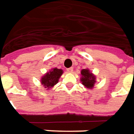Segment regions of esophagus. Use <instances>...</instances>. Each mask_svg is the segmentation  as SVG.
<instances>
[{"label": "esophagus", "instance_id": "obj_1", "mask_svg": "<svg viewBox=\"0 0 134 134\" xmlns=\"http://www.w3.org/2000/svg\"><path fill=\"white\" fill-rule=\"evenodd\" d=\"M73 70H74L73 68H69V69H67V71L69 73H71L73 72Z\"/></svg>", "mask_w": 134, "mask_h": 134}]
</instances>
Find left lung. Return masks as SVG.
<instances>
[{
  "mask_svg": "<svg viewBox=\"0 0 134 134\" xmlns=\"http://www.w3.org/2000/svg\"><path fill=\"white\" fill-rule=\"evenodd\" d=\"M81 82L84 86L91 89L93 88L96 82V76L89 71V69H82L81 71Z\"/></svg>",
  "mask_w": 134,
  "mask_h": 134,
  "instance_id": "obj_1",
  "label": "left lung"
}]
</instances>
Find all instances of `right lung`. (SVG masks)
Here are the masks:
<instances>
[{
	"label": "right lung",
	"instance_id": "obj_1",
	"mask_svg": "<svg viewBox=\"0 0 134 134\" xmlns=\"http://www.w3.org/2000/svg\"><path fill=\"white\" fill-rule=\"evenodd\" d=\"M63 71L62 69H57V68L52 69L49 72L42 76L41 79V85L44 86L45 88H47L49 90V88L52 87L58 82L60 77L63 74Z\"/></svg>",
	"mask_w": 134,
	"mask_h": 134
}]
</instances>
